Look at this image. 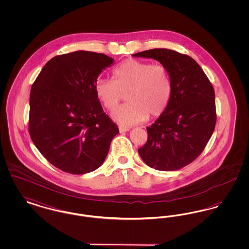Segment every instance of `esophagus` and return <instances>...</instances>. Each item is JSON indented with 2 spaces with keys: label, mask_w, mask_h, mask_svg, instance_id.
Instances as JSON below:
<instances>
[{
  "label": "esophagus",
  "mask_w": 249,
  "mask_h": 249,
  "mask_svg": "<svg viewBox=\"0 0 249 249\" xmlns=\"http://www.w3.org/2000/svg\"><path fill=\"white\" fill-rule=\"evenodd\" d=\"M119 129L120 132H125V131H129L130 130V128L124 127V126H119Z\"/></svg>",
  "instance_id": "esophagus-1"
}]
</instances>
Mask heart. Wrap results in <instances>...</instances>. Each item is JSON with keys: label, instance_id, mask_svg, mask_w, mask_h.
<instances>
[{"label": "heart", "instance_id": "heart-1", "mask_svg": "<svg viewBox=\"0 0 249 249\" xmlns=\"http://www.w3.org/2000/svg\"><path fill=\"white\" fill-rule=\"evenodd\" d=\"M113 80L99 78L95 92L108 110L119 106L121 92L126 93V105L111 116L119 124L131 126L147 118L161 115L169 104L172 87L165 67L142 60H124L113 71Z\"/></svg>", "mask_w": 249, "mask_h": 249}]
</instances>
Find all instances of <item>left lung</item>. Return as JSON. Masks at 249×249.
I'll list each match as a JSON object with an SVG mask.
<instances>
[{"label": "left lung", "mask_w": 249, "mask_h": 249, "mask_svg": "<svg viewBox=\"0 0 249 249\" xmlns=\"http://www.w3.org/2000/svg\"><path fill=\"white\" fill-rule=\"evenodd\" d=\"M132 56L158 60L168 71L172 87L168 106L146 128L147 142L138 153L156 170H179L198 158L213 134L216 121L213 86L188 55L156 48Z\"/></svg>", "instance_id": "8db88e82"}]
</instances>
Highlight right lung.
Listing matches in <instances>:
<instances>
[{
    "instance_id": "add662e5",
    "label": "right lung",
    "mask_w": 249,
    "mask_h": 249,
    "mask_svg": "<svg viewBox=\"0 0 249 249\" xmlns=\"http://www.w3.org/2000/svg\"><path fill=\"white\" fill-rule=\"evenodd\" d=\"M114 63L105 54L75 51L44 66L30 94V135L52 165L72 175L94 171L107 158L118 126L95 92L98 76Z\"/></svg>"
}]
</instances>
